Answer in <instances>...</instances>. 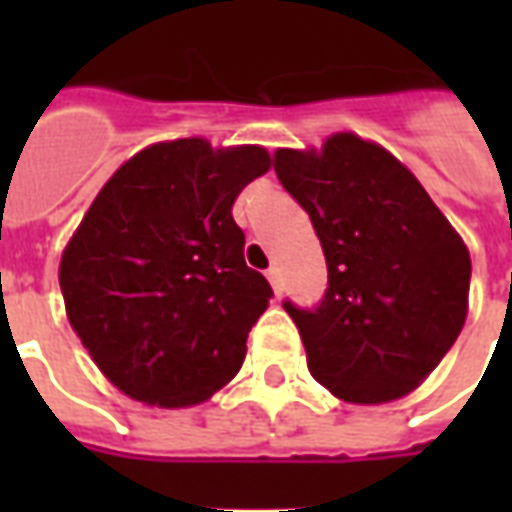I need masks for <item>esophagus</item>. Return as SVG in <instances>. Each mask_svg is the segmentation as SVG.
<instances>
[{"label": "esophagus", "instance_id": "esophagus-1", "mask_svg": "<svg viewBox=\"0 0 512 512\" xmlns=\"http://www.w3.org/2000/svg\"><path fill=\"white\" fill-rule=\"evenodd\" d=\"M266 277H268V282H271V288H274V293H282V274H279V268L277 266H271L266 271Z\"/></svg>", "mask_w": 512, "mask_h": 512}]
</instances>
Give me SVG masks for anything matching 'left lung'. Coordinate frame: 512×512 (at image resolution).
<instances>
[{"instance_id": "8db88e82", "label": "left lung", "mask_w": 512, "mask_h": 512, "mask_svg": "<svg viewBox=\"0 0 512 512\" xmlns=\"http://www.w3.org/2000/svg\"><path fill=\"white\" fill-rule=\"evenodd\" d=\"M274 172L310 213L329 285L282 301L318 384L386 403L439 365L466 321L472 260L428 191L384 147L334 134L321 153L277 150Z\"/></svg>"}]
</instances>
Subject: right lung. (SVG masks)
Instances as JSON below:
<instances>
[{
  "mask_svg": "<svg viewBox=\"0 0 512 512\" xmlns=\"http://www.w3.org/2000/svg\"><path fill=\"white\" fill-rule=\"evenodd\" d=\"M263 147L161 142L117 169L60 263L73 332L128 397L194 406L241 370L274 290L246 266L233 202Z\"/></svg>",
  "mask_w": 512,
  "mask_h": 512,
  "instance_id": "right-lung-1",
  "label": "right lung"
}]
</instances>
